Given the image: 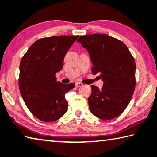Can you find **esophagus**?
Returning a JSON list of instances; mask_svg holds the SVG:
<instances>
[{
    "label": "esophagus",
    "mask_w": 157,
    "mask_h": 157,
    "mask_svg": "<svg viewBox=\"0 0 157 157\" xmlns=\"http://www.w3.org/2000/svg\"><path fill=\"white\" fill-rule=\"evenodd\" d=\"M75 85H76V88H79V87H81L82 86H83V83H80V82H76Z\"/></svg>",
    "instance_id": "1"
}]
</instances>
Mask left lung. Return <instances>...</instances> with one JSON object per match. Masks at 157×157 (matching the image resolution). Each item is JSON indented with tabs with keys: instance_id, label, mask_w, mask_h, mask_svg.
<instances>
[{
	"instance_id": "left-lung-1",
	"label": "left lung",
	"mask_w": 157,
	"mask_h": 157,
	"mask_svg": "<svg viewBox=\"0 0 157 157\" xmlns=\"http://www.w3.org/2000/svg\"><path fill=\"white\" fill-rule=\"evenodd\" d=\"M93 64L92 73L104 81L102 89L90 86L88 97L90 112L102 120L117 117L131 102L136 88V62L128 48L109 35L95 33L80 36Z\"/></svg>"
}]
</instances>
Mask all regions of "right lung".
<instances>
[{
  "instance_id": "1",
  "label": "right lung",
  "mask_w": 157,
  "mask_h": 157,
  "mask_svg": "<svg viewBox=\"0 0 157 157\" xmlns=\"http://www.w3.org/2000/svg\"><path fill=\"white\" fill-rule=\"evenodd\" d=\"M79 36L43 38L31 45L21 59L19 88L26 107L42 121L52 122L67 111L65 94L74 83L57 81L65 55Z\"/></svg>"
}]
</instances>
